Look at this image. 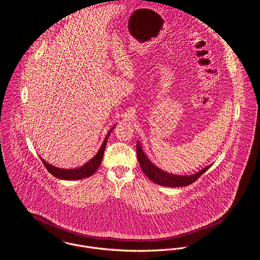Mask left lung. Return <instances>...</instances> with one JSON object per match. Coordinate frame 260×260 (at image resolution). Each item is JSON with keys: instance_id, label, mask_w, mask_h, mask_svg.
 <instances>
[{"instance_id": "8db88e82", "label": "left lung", "mask_w": 260, "mask_h": 260, "mask_svg": "<svg viewBox=\"0 0 260 260\" xmlns=\"http://www.w3.org/2000/svg\"><path fill=\"white\" fill-rule=\"evenodd\" d=\"M137 154L138 159L140 162V167L143 171V173L148 177V179L151 180L152 182L166 187H183L188 186L195 182L196 180L203 175L210 167L206 166L199 172L189 175V176H181V175H174L171 173H167L163 170L159 169L157 166H155L150 160L147 158V156L144 154L143 150L141 149L140 141L137 142Z\"/></svg>"}]
</instances>
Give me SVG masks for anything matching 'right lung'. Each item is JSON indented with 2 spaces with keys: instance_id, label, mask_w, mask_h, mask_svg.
Wrapping results in <instances>:
<instances>
[{
  "instance_id": "add662e5",
  "label": "right lung",
  "mask_w": 260,
  "mask_h": 260,
  "mask_svg": "<svg viewBox=\"0 0 260 260\" xmlns=\"http://www.w3.org/2000/svg\"><path fill=\"white\" fill-rule=\"evenodd\" d=\"M114 127H115V125L108 133V135L104 140L99 151L97 152V154L92 159L89 160L87 163H85L81 167L74 168V169H62V168L55 167V166L47 163L45 160L42 159L40 156V159L43 162V165L46 167V169L49 171V173L52 174L53 176H55L58 179L78 180L90 177L91 175H93L98 170V168L100 166L101 162L103 159V155H104V151H105V147H106V144H107V140H108V138H109L111 132L114 129Z\"/></svg>"
}]
</instances>
